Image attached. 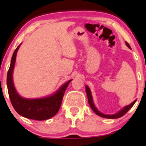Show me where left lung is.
Returning <instances> with one entry per match:
<instances>
[{"mask_svg": "<svg viewBox=\"0 0 146 146\" xmlns=\"http://www.w3.org/2000/svg\"><path fill=\"white\" fill-rule=\"evenodd\" d=\"M125 43H126V45L127 46L129 47V48H130V49H131V48L130 45H129V44L127 43V42H125ZM85 91H86L87 96H88V103H89V104H90V106L91 109H92V110H93V111L95 113V114H98V115L100 116V117H103V118H107V119H117V118H120V117H121L122 116L124 115V114H126V113L127 112V111H129V110H130V109L132 107H133V104H134L135 102H136V100L133 101V102L131 103V104H129V105L125 106V107H123V108H122L121 110H119L118 112L116 113V114H103V113L100 112V111L99 110H98L97 107H95V104H94L93 99H92V92H91L90 89L89 87H88V85H86V86H85Z\"/></svg>", "mask_w": 146, "mask_h": 146, "instance_id": "obj_1", "label": "left lung"}]
</instances>
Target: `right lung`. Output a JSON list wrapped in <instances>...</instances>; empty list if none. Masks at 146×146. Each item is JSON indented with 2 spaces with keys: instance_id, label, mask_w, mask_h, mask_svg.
I'll return each instance as SVG.
<instances>
[{
  "instance_id": "obj_1",
  "label": "right lung",
  "mask_w": 146,
  "mask_h": 146,
  "mask_svg": "<svg viewBox=\"0 0 146 146\" xmlns=\"http://www.w3.org/2000/svg\"><path fill=\"white\" fill-rule=\"evenodd\" d=\"M20 45L21 44L16 48L13 53L7 75V86L12 105L20 115L25 118L38 121L51 118L54 117L59 110L65 91L72 79L63 84L52 95L45 98L28 99L21 97L15 88L13 78L16 56Z\"/></svg>"
}]
</instances>
